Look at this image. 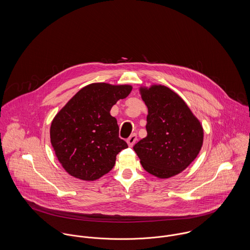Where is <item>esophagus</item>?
Returning a JSON list of instances; mask_svg holds the SVG:
<instances>
[{"label":"esophagus","instance_id":"34e87169","mask_svg":"<svg viewBox=\"0 0 250 250\" xmlns=\"http://www.w3.org/2000/svg\"><path fill=\"white\" fill-rule=\"evenodd\" d=\"M127 144L129 146H133L135 145V143L137 142V135L136 134H132L128 139H127Z\"/></svg>","mask_w":250,"mask_h":250}]
</instances>
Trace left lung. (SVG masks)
Returning <instances> with one entry per match:
<instances>
[{"label": "left lung", "mask_w": 250, "mask_h": 250, "mask_svg": "<svg viewBox=\"0 0 250 250\" xmlns=\"http://www.w3.org/2000/svg\"><path fill=\"white\" fill-rule=\"evenodd\" d=\"M148 108L147 136L133 149L142 166L159 178H169L184 171L199 154L204 130L184 100L163 85L141 87Z\"/></svg>", "instance_id": "left-lung-1"}]
</instances>
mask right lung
<instances>
[{"mask_svg":"<svg viewBox=\"0 0 250 250\" xmlns=\"http://www.w3.org/2000/svg\"><path fill=\"white\" fill-rule=\"evenodd\" d=\"M131 90L130 85L92 83L59 110L52 121L50 138L68 174L93 181L113 168L118 153L127 144L119 138L117 120L110 109Z\"/></svg>","mask_w":250,"mask_h":250,"instance_id":"right-lung-1","label":"right lung"}]
</instances>
